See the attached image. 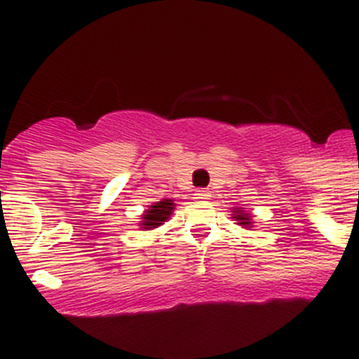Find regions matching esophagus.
Here are the masks:
<instances>
[{
    "mask_svg": "<svg viewBox=\"0 0 359 359\" xmlns=\"http://www.w3.org/2000/svg\"><path fill=\"white\" fill-rule=\"evenodd\" d=\"M209 197H211V194H209V190H205V188H198V190H195V194H194V198L198 202L208 201Z\"/></svg>",
    "mask_w": 359,
    "mask_h": 359,
    "instance_id": "1",
    "label": "esophagus"
}]
</instances>
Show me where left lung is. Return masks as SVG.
Wrapping results in <instances>:
<instances>
[{"instance_id":"8db88e82","label":"left lung","mask_w":359,"mask_h":359,"mask_svg":"<svg viewBox=\"0 0 359 359\" xmlns=\"http://www.w3.org/2000/svg\"><path fill=\"white\" fill-rule=\"evenodd\" d=\"M232 216L230 218H233V222H236V225L243 226V229H248V230H253V215L251 212H248L244 208H232Z\"/></svg>"}]
</instances>
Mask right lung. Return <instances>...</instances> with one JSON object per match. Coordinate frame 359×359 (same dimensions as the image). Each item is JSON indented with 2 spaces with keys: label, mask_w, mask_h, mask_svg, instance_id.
Returning a JSON list of instances; mask_svg holds the SVG:
<instances>
[{
  "label": "right lung",
  "mask_w": 359,
  "mask_h": 359,
  "mask_svg": "<svg viewBox=\"0 0 359 359\" xmlns=\"http://www.w3.org/2000/svg\"><path fill=\"white\" fill-rule=\"evenodd\" d=\"M176 209V204L172 198H162V201L154 202L151 205H148L147 211H143L141 215V222L137 223L141 230H154L157 226L164 225V222H168L171 218L172 211Z\"/></svg>",
  "instance_id": "right-lung-1"
}]
</instances>
